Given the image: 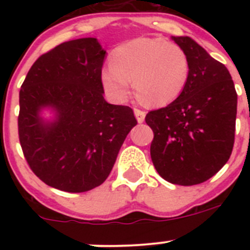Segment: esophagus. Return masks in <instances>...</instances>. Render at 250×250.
<instances>
[{"mask_svg":"<svg viewBox=\"0 0 250 250\" xmlns=\"http://www.w3.org/2000/svg\"><path fill=\"white\" fill-rule=\"evenodd\" d=\"M134 115H135V117H137L138 122L143 123L144 120H145L146 112H145V111L140 110V109H134Z\"/></svg>","mask_w":250,"mask_h":250,"instance_id":"34e87169","label":"esophagus"}]
</instances>
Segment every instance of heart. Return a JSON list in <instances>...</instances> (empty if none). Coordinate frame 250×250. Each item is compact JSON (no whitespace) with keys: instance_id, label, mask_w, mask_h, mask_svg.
<instances>
[{"instance_id":"b5f03b06","label":"heart","mask_w":250,"mask_h":250,"mask_svg":"<svg viewBox=\"0 0 250 250\" xmlns=\"http://www.w3.org/2000/svg\"><path fill=\"white\" fill-rule=\"evenodd\" d=\"M190 77L188 57L180 46L163 39L132 40L111 55V65L103 69L102 83L115 102L130 94V82L138 97L151 106L170 104L180 97Z\"/></svg>"}]
</instances>
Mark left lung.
<instances>
[{
	"label": "left lung",
	"instance_id": "obj_1",
	"mask_svg": "<svg viewBox=\"0 0 250 250\" xmlns=\"http://www.w3.org/2000/svg\"><path fill=\"white\" fill-rule=\"evenodd\" d=\"M185 50L190 77L178 99L153 110L145 121L153 130L151 160L175 185L191 186L215 175L234 143L237 93L226 66L191 37H172Z\"/></svg>",
	"mask_w": 250,
	"mask_h": 250
}]
</instances>
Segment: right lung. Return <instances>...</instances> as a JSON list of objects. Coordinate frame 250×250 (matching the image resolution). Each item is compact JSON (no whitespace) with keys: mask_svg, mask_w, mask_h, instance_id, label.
Instances as JSON below:
<instances>
[{"mask_svg":"<svg viewBox=\"0 0 250 250\" xmlns=\"http://www.w3.org/2000/svg\"><path fill=\"white\" fill-rule=\"evenodd\" d=\"M106 50L97 39L72 40L41 55L19 93L18 130L25 160L48 186L85 192L102 185L137 120L104 99ZM48 108L52 120L42 117Z\"/></svg>","mask_w":250,"mask_h":250,"instance_id":"right-lung-1","label":"right lung"}]
</instances>
